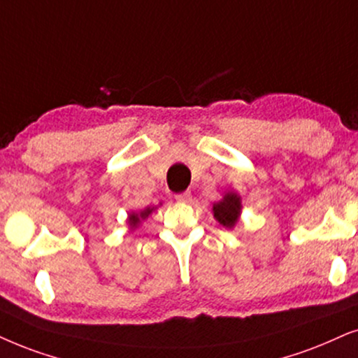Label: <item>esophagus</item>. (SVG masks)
<instances>
[{"label":"esophagus","instance_id":"obj_1","mask_svg":"<svg viewBox=\"0 0 358 358\" xmlns=\"http://www.w3.org/2000/svg\"><path fill=\"white\" fill-rule=\"evenodd\" d=\"M175 200L180 201V203H187V201L192 200V192H183V193L175 194Z\"/></svg>","mask_w":358,"mask_h":358}]
</instances>
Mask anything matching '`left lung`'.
<instances>
[{
	"label": "left lung",
	"mask_w": 358,
	"mask_h": 358,
	"mask_svg": "<svg viewBox=\"0 0 358 358\" xmlns=\"http://www.w3.org/2000/svg\"><path fill=\"white\" fill-rule=\"evenodd\" d=\"M213 215L220 224L231 229L241 215V196L236 192H226L223 200L213 205Z\"/></svg>",
	"instance_id": "left-lung-1"
}]
</instances>
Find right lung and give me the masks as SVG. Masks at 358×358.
<instances>
[{
  "label": "right lung",
  "mask_w": 358,
  "mask_h": 358,
  "mask_svg": "<svg viewBox=\"0 0 358 358\" xmlns=\"http://www.w3.org/2000/svg\"><path fill=\"white\" fill-rule=\"evenodd\" d=\"M152 211H153V208H145V210L140 211V213H130V215H129V224L132 226V228H135V226L140 223V220L148 218V215H150Z\"/></svg>",
  "instance_id": "obj_1"
}]
</instances>
